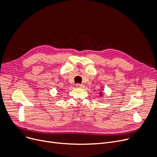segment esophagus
<instances>
[{"mask_svg": "<svg viewBox=\"0 0 157 157\" xmlns=\"http://www.w3.org/2000/svg\"><path fill=\"white\" fill-rule=\"evenodd\" d=\"M76 86L78 88H82V87H83V85H82V84L78 83V84H76Z\"/></svg>", "mask_w": 157, "mask_h": 157, "instance_id": "1", "label": "esophagus"}]
</instances>
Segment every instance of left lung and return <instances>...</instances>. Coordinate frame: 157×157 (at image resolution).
I'll return each mask as SVG.
<instances>
[{
	"label": "left lung",
	"instance_id": "8db88e82",
	"mask_svg": "<svg viewBox=\"0 0 157 157\" xmlns=\"http://www.w3.org/2000/svg\"><path fill=\"white\" fill-rule=\"evenodd\" d=\"M100 94H102V92H100Z\"/></svg>",
	"mask_w": 157,
	"mask_h": 157
}]
</instances>
